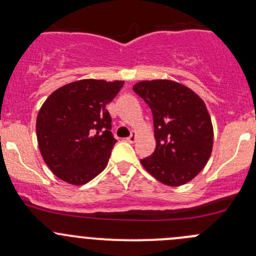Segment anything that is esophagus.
Masks as SVG:
<instances>
[{
	"label": "esophagus",
	"instance_id": "obj_1",
	"mask_svg": "<svg viewBox=\"0 0 256 256\" xmlns=\"http://www.w3.org/2000/svg\"><path fill=\"white\" fill-rule=\"evenodd\" d=\"M136 138H138V135H136V132H132L131 134V136H128V138H126V141L130 144H134V142H136Z\"/></svg>",
	"mask_w": 256,
	"mask_h": 256
}]
</instances>
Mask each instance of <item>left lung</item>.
I'll use <instances>...</instances> for the list:
<instances>
[{
    "label": "left lung",
    "mask_w": 256,
    "mask_h": 256,
    "mask_svg": "<svg viewBox=\"0 0 256 256\" xmlns=\"http://www.w3.org/2000/svg\"><path fill=\"white\" fill-rule=\"evenodd\" d=\"M132 89L154 115L156 150L141 164L164 184H186L204 168L213 150V125L204 102L174 80H142Z\"/></svg>",
    "instance_id": "obj_1"
}]
</instances>
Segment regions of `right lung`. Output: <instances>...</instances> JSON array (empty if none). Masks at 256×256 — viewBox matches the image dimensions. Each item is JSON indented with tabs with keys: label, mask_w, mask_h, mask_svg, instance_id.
<instances>
[{
	"label": "right lung",
	"mask_w": 256,
	"mask_h": 256,
	"mask_svg": "<svg viewBox=\"0 0 256 256\" xmlns=\"http://www.w3.org/2000/svg\"><path fill=\"white\" fill-rule=\"evenodd\" d=\"M122 80L82 79L52 92L36 122L38 147L56 177L82 186L106 167L115 144L106 105L122 88Z\"/></svg>",
	"instance_id": "add662e5"
}]
</instances>
